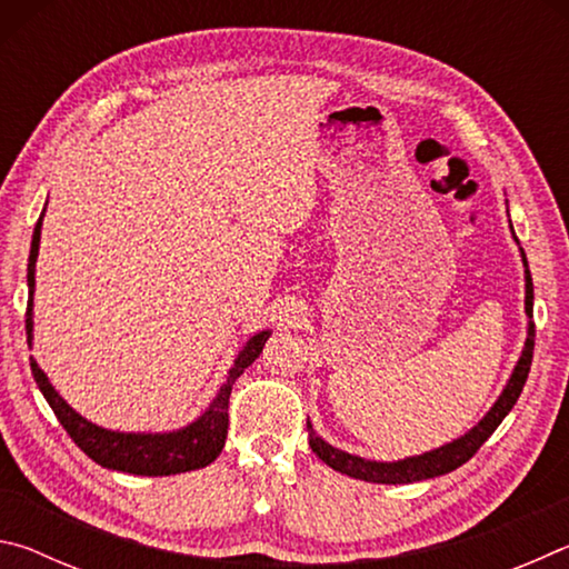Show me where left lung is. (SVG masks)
<instances>
[{"label":"left lung","instance_id":"left-lung-1","mask_svg":"<svg viewBox=\"0 0 569 569\" xmlns=\"http://www.w3.org/2000/svg\"><path fill=\"white\" fill-rule=\"evenodd\" d=\"M522 261L527 266L525 250H522ZM525 273H527L525 276L527 278L525 308H527L529 319H532V301H535L532 276H529V271H525ZM532 351H535V323L529 321L522 359L517 361V369L512 373V379H509L507 389L502 391V397L497 399V403L492 409H489L487 417L481 419L477 427L469 431V435H465L457 441H451V445H447V447L427 451V455H421V457L391 461V465H387V461H369V459L346 455V451H341V449H333L331 445H326L321 437H316L311 421H306L308 437H311V449L316 451V457L323 459L331 469L341 471V475L356 477V479L373 481V485H411V481L431 479V477L447 475V471H455L457 467H461L465 461H469L471 457L477 455V449L485 445L489 437H492V431L499 427V423H502L507 413L512 411V407L519 399V393H522V389H525L529 366H532Z\"/></svg>","mask_w":569,"mask_h":569}]
</instances>
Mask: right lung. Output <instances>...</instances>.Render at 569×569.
Returning <instances> with one entry per match:
<instances>
[{"instance_id": "1", "label": "right lung", "mask_w": 569, "mask_h": 569, "mask_svg": "<svg viewBox=\"0 0 569 569\" xmlns=\"http://www.w3.org/2000/svg\"><path fill=\"white\" fill-rule=\"evenodd\" d=\"M44 216V213H42ZM42 216L34 226L32 236V250H30V266H27V283H30V298H27V341H32V293H34V263L37 250H40V228ZM271 331H261L246 343V349L238 353V359L230 369L228 379L210 409L192 421L190 427L172 431V435H120V431H108L102 427H94L88 419L67 407L64 399L52 389L47 381L44 371L30 359L32 377L37 387L50 401L54 417L60 419L67 435L80 447L92 461L100 467L128 471V475H142V477H168L178 475V471H190L208 467L220 451H223L226 437H228V401L230 391H233L236 379L243 373L250 363L258 359L263 351Z\"/></svg>"}]
</instances>
